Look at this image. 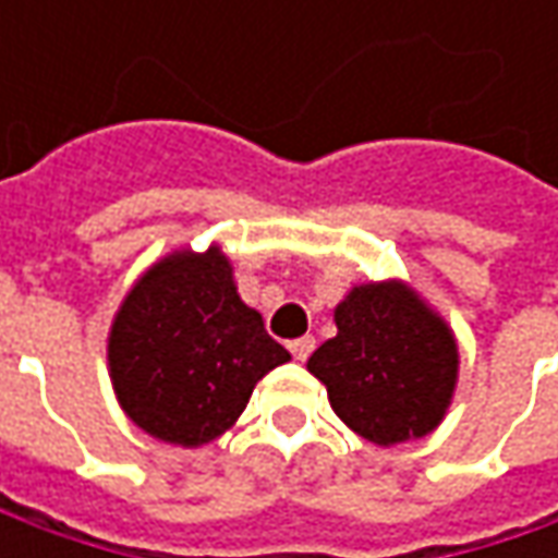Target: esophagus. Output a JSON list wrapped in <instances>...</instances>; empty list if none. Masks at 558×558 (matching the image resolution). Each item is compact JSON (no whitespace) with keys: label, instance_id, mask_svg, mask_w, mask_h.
Instances as JSON below:
<instances>
[{"label":"esophagus","instance_id":"obj_1","mask_svg":"<svg viewBox=\"0 0 558 558\" xmlns=\"http://www.w3.org/2000/svg\"><path fill=\"white\" fill-rule=\"evenodd\" d=\"M313 348H316V338H313V335H304V338H294V341H291V344H289L291 356H294L298 363H304V360H307V356L313 354Z\"/></svg>","mask_w":558,"mask_h":558}]
</instances>
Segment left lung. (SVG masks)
Returning <instances> with one entry per match:
<instances>
[{
  "instance_id": "8db88e82",
  "label": "left lung",
  "mask_w": 558,
  "mask_h": 558,
  "mask_svg": "<svg viewBox=\"0 0 558 558\" xmlns=\"http://www.w3.org/2000/svg\"><path fill=\"white\" fill-rule=\"evenodd\" d=\"M338 335L307 360L344 425L373 444L428 435L457 385V341L397 282L360 286L335 311Z\"/></svg>"
}]
</instances>
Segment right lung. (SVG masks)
<instances>
[{
	"label": "right lung",
	"mask_w": 558,
	"mask_h": 558,
	"mask_svg": "<svg viewBox=\"0 0 558 558\" xmlns=\"http://www.w3.org/2000/svg\"><path fill=\"white\" fill-rule=\"evenodd\" d=\"M291 354L242 304L217 247L173 254L126 294L108 363L126 416L151 438L198 447L242 416L254 385Z\"/></svg>",
	"instance_id": "obj_1"
}]
</instances>
